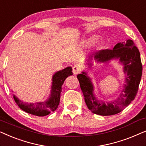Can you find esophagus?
<instances>
[{
  "label": "esophagus",
  "instance_id": "1",
  "mask_svg": "<svg viewBox=\"0 0 146 146\" xmlns=\"http://www.w3.org/2000/svg\"><path fill=\"white\" fill-rule=\"evenodd\" d=\"M81 69L80 68L79 66H74L73 68H72V71H73V74L74 75H77L78 74L80 73V72Z\"/></svg>",
  "mask_w": 146,
  "mask_h": 146
}]
</instances>
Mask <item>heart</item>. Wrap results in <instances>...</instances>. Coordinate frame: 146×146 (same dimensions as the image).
<instances>
[{
	"label": "heart",
	"instance_id": "obj_1",
	"mask_svg": "<svg viewBox=\"0 0 146 146\" xmlns=\"http://www.w3.org/2000/svg\"><path fill=\"white\" fill-rule=\"evenodd\" d=\"M96 38V36H92L90 37V38H87L86 40H85L84 41V44L85 46L90 45L92 43L94 42V41L95 40ZM104 42L103 39L98 38L94 42V47L96 48L99 49V48H102V46L104 44Z\"/></svg>",
	"mask_w": 146,
	"mask_h": 146
}]
</instances>
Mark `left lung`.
Returning <instances> with one entry per match:
<instances>
[{
  "instance_id": "obj_1",
  "label": "left lung",
  "mask_w": 146,
  "mask_h": 146,
  "mask_svg": "<svg viewBox=\"0 0 146 146\" xmlns=\"http://www.w3.org/2000/svg\"><path fill=\"white\" fill-rule=\"evenodd\" d=\"M94 59L98 62H107L113 59H119L123 65L125 74V84L119 97L113 102L100 100L94 94V86L85 72L77 76L84 100L92 112L101 115H111L120 112L133 100L138 90L142 75L140 53L131 40L119 42L112 50H103L97 52ZM92 58L88 59V62ZM91 66L92 64L88 63Z\"/></svg>"
}]
</instances>
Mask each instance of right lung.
<instances>
[{
  "label": "right lung",
  "mask_w": 146,
  "mask_h": 146,
  "mask_svg": "<svg viewBox=\"0 0 146 146\" xmlns=\"http://www.w3.org/2000/svg\"><path fill=\"white\" fill-rule=\"evenodd\" d=\"M71 75H72V69L70 66L57 72L53 75L50 95L44 102L25 103L14 95L13 98L15 102L21 110L31 114L37 116L48 115L51 111H55L57 109L60 103L62 86L66 78Z\"/></svg>",
  "instance_id": "right-lung-1"
}]
</instances>
